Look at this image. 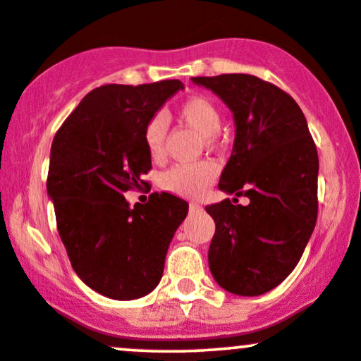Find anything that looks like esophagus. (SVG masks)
<instances>
[{
    "instance_id": "obj_1",
    "label": "esophagus",
    "mask_w": 361,
    "mask_h": 361,
    "mask_svg": "<svg viewBox=\"0 0 361 361\" xmlns=\"http://www.w3.org/2000/svg\"><path fill=\"white\" fill-rule=\"evenodd\" d=\"M190 210H192V212H198V210H202V205H198V204H190Z\"/></svg>"
}]
</instances>
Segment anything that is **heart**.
Here are the masks:
<instances>
[{"label": "heart", "instance_id": "b5f03b06", "mask_svg": "<svg viewBox=\"0 0 361 361\" xmlns=\"http://www.w3.org/2000/svg\"><path fill=\"white\" fill-rule=\"evenodd\" d=\"M178 115L186 126H190L212 146L215 135L221 130L222 117L217 105L205 97H192L185 100L178 109ZM168 132V120L157 114L147 122L144 128V144L152 161H159L164 156V139ZM217 176V166L212 161H197V163L175 164L159 176L161 188L178 195V197L197 198L212 185Z\"/></svg>", "mask_w": 361, "mask_h": 361}]
</instances>
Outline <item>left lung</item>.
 Masks as SVG:
<instances>
[{
    "label": "left lung",
    "mask_w": 361,
    "mask_h": 361,
    "mask_svg": "<svg viewBox=\"0 0 361 361\" xmlns=\"http://www.w3.org/2000/svg\"><path fill=\"white\" fill-rule=\"evenodd\" d=\"M234 115L233 154L219 188L247 197L205 207L215 222L209 267L235 295L255 297L297 267L317 221V149L297 102L251 74L192 78Z\"/></svg>",
    "instance_id": "1"
}]
</instances>
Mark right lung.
<instances>
[{
	"label": "right lung",
	"instance_id": "add662e5",
	"mask_svg": "<svg viewBox=\"0 0 361 361\" xmlns=\"http://www.w3.org/2000/svg\"><path fill=\"white\" fill-rule=\"evenodd\" d=\"M180 90V80L100 86L52 140L47 193L57 231L76 275L110 299H139L156 288L188 214V204L171 193H152L134 209L123 197L151 169L144 128Z\"/></svg>",
	"mask_w": 361,
	"mask_h": 361
}]
</instances>
